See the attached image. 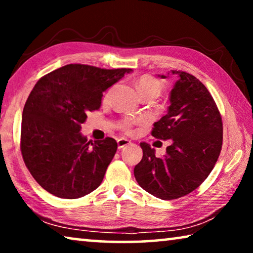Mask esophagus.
Here are the masks:
<instances>
[{"label":"esophagus","instance_id":"1","mask_svg":"<svg viewBox=\"0 0 253 253\" xmlns=\"http://www.w3.org/2000/svg\"><path fill=\"white\" fill-rule=\"evenodd\" d=\"M117 144H118V148L122 149L125 146H127V145H130V140H128L126 138H119L117 140Z\"/></svg>","mask_w":253,"mask_h":253}]
</instances>
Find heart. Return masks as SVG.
I'll return each mask as SVG.
<instances>
[{
    "label": "heart",
    "instance_id": "b5f03b06",
    "mask_svg": "<svg viewBox=\"0 0 253 253\" xmlns=\"http://www.w3.org/2000/svg\"><path fill=\"white\" fill-rule=\"evenodd\" d=\"M136 88L137 90H138L139 95L142 97L144 96L157 97L162 91L163 85L160 80H157L152 76L145 75L140 77V78L136 81ZM131 125H132L131 119H125V121L122 123V128L125 131H129Z\"/></svg>",
    "mask_w": 253,
    "mask_h": 253
}]
</instances>
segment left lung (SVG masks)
Instances as JSON below:
<instances>
[{
  "mask_svg": "<svg viewBox=\"0 0 253 253\" xmlns=\"http://www.w3.org/2000/svg\"><path fill=\"white\" fill-rule=\"evenodd\" d=\"M170 72L178 78L168 114L154 124L152 135L172 144L158 158L155 149L140 143L143 158L134 169L140 187L162 200L182 198L199 187L215 165L223 139L221 115L207 87L187 72Z\"/></svg>",
  "mask_w": 253,
  "mask_h": 253,
  "instance_id": "1",
  "label": "left lung"
}]
</instances>
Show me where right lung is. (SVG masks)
Returning a JSON list of instances; mask_svg holds the SVG:
<instances>
[{
  "mask_svg": "<svg viewBox=\"0 0 253 253\" xmlns=\"http://www.w3.org/2000/svg\"><path fill=\"white\" fill-rule=\"evenodd\" d=\"M131 69L67 65L38 81L25 102L21 153L33 178L61 199H78L100 185L117 151L107 137L91 143L81 134L88 111L98 110L102 92Z\"/></svg>",
  "mask_w": 253,
  "mask_h": 253,
  "instance_id": "1",
  "label": "right lung"
}]
</instances>
